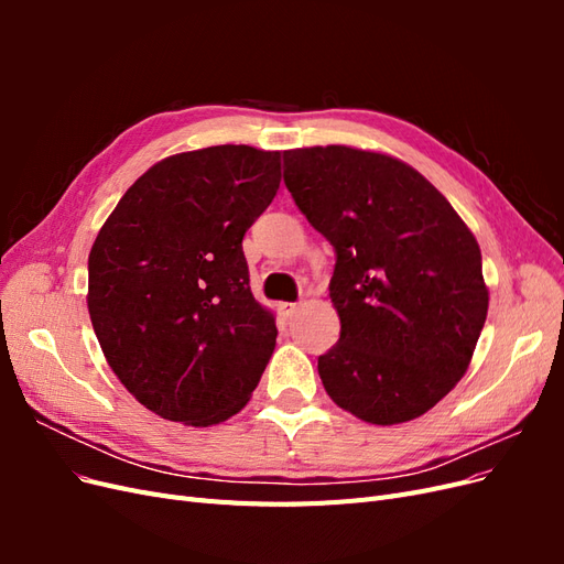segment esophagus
<instances>
[{
    "label": "esophagus",
    "mask_w": 564,
    "mask_h": 564,
    "mask_svg": "<svg viewBox=\"0 0 564 564\" xmlns=\"http://www.w3.org/2000/svg\"><path fill=\"white\" fill-rule=\"evenodd\" d=\"M278 311H280V315H282L284 319H292V317L296 315V311H299V305H296V303H280Z\"/></svg>",
    "instance_id": "esophagus-1"
}]
</instances>
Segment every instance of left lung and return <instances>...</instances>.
<instances>
[{
    "mask_svg": "<svg viewBox=\"0 0 564 564\" xmlns=\"http://www.w3.org/2000/svg\"><path fill=\"white\" fill-rule=\"evenodd\" d=\"M296 207L336 249L340 338L319 355L327 395L373 425L419 419L464 377L489 292L475 235L416 169L383 152H284Z\"/></svg>",
    "mask_w": 564,
    "mask_h": 564,
    "instance_id": "1",
    "label": "left lung"
}]
</instances>
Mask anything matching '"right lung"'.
Returning a JSON list of instances; mask_svg holds the SVG:
<instances>
[{
  "instance_id": "add662e5",
  "label": "right lung",
  "mask_w": 564,
  "mask_h": 564,
  "mask_svg": "<svg viewBox=\"0 0 564 564\" xmlns=\"http://www.w3.org/2000/svg\"><path fill=\"white\" fill-rule=\"evenodd\" d=\"M280 181V152H181L150 166L98 230L94 332L117 379L158 416L207 429L259 386L278 327L249 289L242 237Z\"/></svg>"
}]
</instances>
